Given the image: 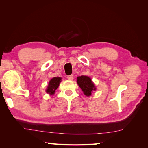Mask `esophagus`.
<instances>
[{
    "instance_id": "1",
    "label": "esophagus",
    "mask_w": 148,
    "mask_h": 148,
    "mask_svg": "<svg viewBox=\"0 0 148 148\" xmlns=\"http://www.w3.org/2000/svg\"><path fill=\"white\" fill-rule=\"evenodd\" d=\"M73 75H70V76H68L67 77V78L69 80H73Z\"/></svg>"
}]
</instances>
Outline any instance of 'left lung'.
<instances>
[{"mask_svg":"<svg viewBox=\"0 0 148 148\" xmlns=\"http://www.w3.org/2000/svg\"><path fill=\"white\" fill-rule=\"evenodd\" d=\"M77 82L78 86L83 91V93L87 97L90 96L92 92L96 90V87L89 77L85 75L78 77Z\"/></svg>","mask_w":148,"mask_h":148,"instance_id":"1","label":"left lung"}]
</instances>
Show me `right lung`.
Instances as JSON below:
<instances>
[{
	"label": "right lung",
	"mask_w": 148,
	"mask_h": 148,
	"mask_svg": "<svg viewBox=\"0 0 148 148\" xmlns=\"http://www.w3.org/2000/svg\"><path fill=\"white\" fill-rule=\"evenodd\" d=\"M61 77H54L49 82L48 86L45 90V92L47 94H49L50 96H52L55 94L56 90L58 88L59 85L60 84L61 82Z\"/></svg>",
	"instance_id": "right-lung-1"
}]
</instances>
